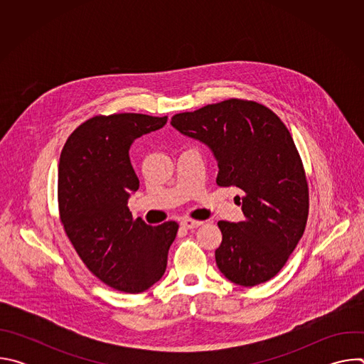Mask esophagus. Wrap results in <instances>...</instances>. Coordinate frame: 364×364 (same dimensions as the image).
I'll use <instances>...</instances> for the list:
<instances>
[{
	"instance_id": "obj_1",
	"label": "esophagus",
	"mask_w": 364,
	"mask_h": 364,
	"mask_svg": "<svg viewBox=\"0 0 364 364\" xmlns=\"http://www.w3.org/2000/svg\"><path fill=\"white\" fill-rule=\"evenodd\" d=\"M198 226H201V222H198V220H191V219H183L181 220V228H184V229L191 230V229H196Z\"/></svg>"
}]
</instances>
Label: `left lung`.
Masks as SVG:
<instances>
[{
    "mask_svg": "<svg viewBox=\"0 0 364 364\" xmlns=\"http://www.w3.org/2000/svg\"><path fill=\"white\" fill-rule=\"evenodd\" d=\"M171 125L212 151L219 186L243 191L246 219L218 223L223 235L215 252L218 268L240 287L269 281L298 245L308 218L306 178L289 131L267 107L240 99L177 114Z\"/></svg>",
    "mask_w": 364,
    "mask_h": 364,
    "instance_id": "left-lung-1",
    "label": "left lung"
}]
</instances>
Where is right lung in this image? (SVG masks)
Listing matches in <instances>:
<instances>
[{"instance_id": "1", "label": "right lung", "mask_w": 364, "mask_h": 364, "mask_svg": "<svg viewBox=\"0 0 364 364\" xmlns=\"http://www.w3.org/2000/svg\"><path fill=\"white\" fill-rule=\"evenodd\" d=\"M166 122L167 117L142 114L95 117L69 136L60 155L59 210L66 235L95 277L128 294L161 279L178 230L176 222L134 220L128 209L139 187L129 148Z\"/></svg>"}]
</instances>
